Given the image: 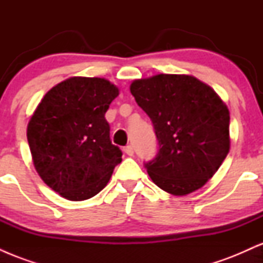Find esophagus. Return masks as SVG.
Segmentation results:
<instances>
[{"label":"esophagus","mask_w":263,"mask_h":263,"mask_svg":"<svg viewBox=\"0 0 263 263\" xmlns=\"http://www.w3.org/2000/svg\"><path fill=\"white\" fill-rule=\"evenodd\" d=\"M125 153L128 156H134V147L131 146V144H128V146L125 147Z\"/></svg>","instance_id":"1"}]
</instances>
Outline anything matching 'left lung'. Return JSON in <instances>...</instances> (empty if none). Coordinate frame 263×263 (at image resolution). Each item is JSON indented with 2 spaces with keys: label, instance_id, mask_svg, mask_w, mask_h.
Wrapping results in <instances>:
<instances>
[{
  "label": "left lung",
  "instance_id": "left-lung-1",
  "mask_svg": "<svg viewBox=\"0 0 263 263\" xmlns=\"http://www.w3.org/2000/svg\"><path fill=\"white\" fill-rule=\"evenodd\" d=\"M131 93L153 123L158 152L144 163L151 179L185 195L210 179L230 149V114L216 92L190 75L135 80Z\"/></svg>",
  "mask_w": 263,
  "mask_h": 263
}]
</instances>
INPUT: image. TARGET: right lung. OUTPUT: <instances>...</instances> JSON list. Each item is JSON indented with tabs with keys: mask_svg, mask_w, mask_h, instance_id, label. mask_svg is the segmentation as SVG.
Returning a JSON list of instances; mask_svg holds the SVG:
<instances>
[{
	"mask_svg": "<svg viewBox=\"0 0 263 263\" xmlns=\"http://www.w3.org/2000/svg\"><path fill=\"white\" fill-rule=\"evenodd\" d=\"M119 89L101 78L75 77L49 90L27 127L35 171L68 200L92 198L122 161L105 119Z\"/></svg>",
	"mask_w": 263,
	"mask_h": 263,
	"instance_id": "1",
	"label": "right lung"
}]
</instances>
